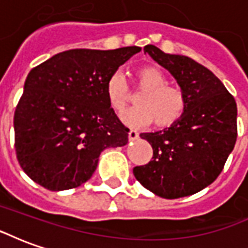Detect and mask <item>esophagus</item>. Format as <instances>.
<instances>
[{"label":"esophagus","instance_id":"1","mask_svg":"<svg viewBox=\"0 0 248 248\" xmlns=\"http://www.w3.org/2000/svg\"><path fill=\"white\" fill-rule=\"evenodd\" d=\"M140 138V135H138V133L137 131H134V130H130L129 131V140H135Z\"/></svg>","mask_w":248,"mask_h":248}]
</instances>
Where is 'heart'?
Here are the masks:
<instances>
[{"mask_svg": "<svg viewBox=\"0 0 248 248\" xmlns=\"http://www.w3.org/2000/svg\"><path fill=\"white\" fill-rule=\"evenodd\" d=\"M137 86L143 94L137 99L138 108L122 114L129 127H146L153 122L159 129L174 126L185 115L186 94L182 89L167 85L166 76L155 66H143L135 73ZM106 98L115 113H122L130 99L129 86L121 73H114L106 82Z\"/></svg>", "mask_w": 248, "mask_h": 248, "instance_id": "1", "label": "heart"}]
</instances>
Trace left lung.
Listing matches in <instances>:
<instances>
[{
  "instance_id": "8db88e82",
  "label": "left lung",
  "mask_w": 248,
  "mask_h": 248,
  "mask_svg": "<svg viewBox=\"0 0 248 248\" xmlns=\"http://www.w3.org/2000/svg\"><path fill=\"white\" fill-rule=\"evenodd\" d=\"M143 50L174 77L186 94L187 108L174 126L140 135L153 147V159L133 172L158 197H188L218 178L234 150L236 102L218 77L191 58L166 54L154 45Z\"/></svg>"
}]
</instances>
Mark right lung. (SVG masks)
I'll use <instances>...</instances> for the list:
<instances>
[{"label": "right lung", "instance_id": "add662e5", "mask_svg": "<svg viewBox=\"0 0 248 248\" xmlns=\"http://www.w3.org/2000/svg\"><path fill=\"white\" fill-rule=\"evenodd\" d=\"M140 51L73 49L31 69L14 113L17 159L35 183L51 191L81 186L108 147L129 140L106 98V82Z\"/></svg>", "mask_w": 248, "mask_h": 248}]
</instances>
